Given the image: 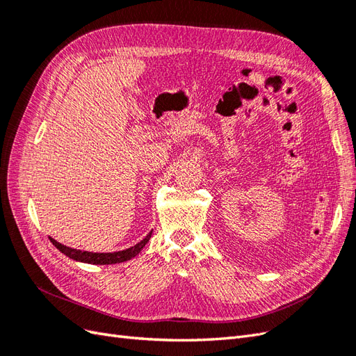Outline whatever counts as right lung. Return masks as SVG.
<instances>
[{
  "label": "right lung",
  "mask_w": 356,
  "mask_h": 356,
  "mask_svg": "<svg viewBox=\"0 0 356 356\" xmlns=\"http://www.w3.org/2000/svg\"><path fill=\"white\" fill-rule=\"evenodd\" d=\"M149 238H152V232H149L141 242L136 243L132 248H129V250L117 251V252H105V254L74 250V248L62 245L51 238H50V242L55 245L62 254H65L67 257L72 258V260H75V261H83V263H89V264H115V263H123V261L131 260V258L138 255L139 252H141L143 248L147 245Z\"/></svg>",
  "instance_id": "right-lung-1"
}]
</instances>
